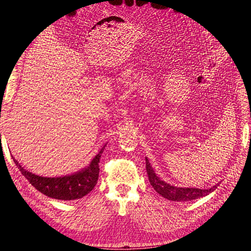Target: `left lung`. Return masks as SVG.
Instances as JSON below:
<instances>
[{"label":"left lung","instance_id":"obj_1","mask_svg":"<svg viewBox=\"0 0 251 251\" xmlns=\"http://www.w3.org/2000/svg\"><path fill=\"white\" fill-rule=\"evenodd\" d=\"M146 168H147V173L149 176V180L151 185L154 187L155 191L160 194L162 197H164L165 199H169L172 201H191L201 198V197H204L211 193L212 191H215L217 188V185L212 186L211 188L207 189H201V188H191V187H177L171 185L166 182L160 180V178L157 177V175L155 174L154 170L151 169V166L148 160V158H146Z\"/></svg>","mask_w":251,"mask_h":251}]
</instances>
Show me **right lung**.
<instances>
[{"instance_id": "1", "label": "right lung", "mask_w": 251, "mask_h": 251, "mask_svg": "<svg viewBox=\"0 0 251 251\" xmlns=\"http://www.w3.org/2000/svg\"><path fill=\"white\" fill-rule=\"evenodd\" d=\"M104 147L91 161L89 168L79 173L65 177L48 178L37 176V175H34L22 168V165L14 159L13 161L21 173L24 175L25 178L39 192L50 197V198L65 201L74 200L82 198L83 196H86L92 191L96 185L98 176H100V160Z\"/></svg>"}]
</instances>
